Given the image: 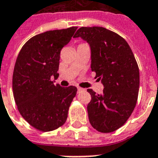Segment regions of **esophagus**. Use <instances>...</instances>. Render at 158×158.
Returning a JSON list of instances; mask_svg holds the SVG:
<instances>
[{"label":"esophagus","mask_w":158,"mask_h":158,"mask_svg":"<svg viewBox=\"0 0 158 158\" xmlns=\"http://www.w3.org/2000/svg\"><path fill=\"white\" fill-rule=\"evenodd\" d=\"M82 90H83V88H78V91H79V92H80V91H82Z\"/></svg>","instance_id":"1"}]
</instances>
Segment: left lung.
Returning a JSON list of instances; mask_svg holds the SVG:
<instances>
[{"mask_svg": "<svg viewBox=\"0 0 158 158\" xmlns=\"http://www.w3.org/2000/svg\"><path fill=\"white\" fill-rule=\"evenodd\" d=\"M80 37L91 48V68L104 89L96 94L88 89V118L92 127L102 133L114 131L125 123L136 105L139 87V67L125 40L101 27H80Z\"/></svg>", "mask_w": 158, "mask_h": 158, "instance_id": "8db88e82", "label": "left lung"}]
</instances>
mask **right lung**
I'll return each instance as SVG.
<instances>
[{"label": "right lung", "mask_w": 158, "mask_h": 158, "mask_svg": "<svg viewBox=\"0 0 158 158\" xmlns=\"http://www.w3.org/2000/svg\"><path fill=\"white\" fill-rule=\"evenodd\" d=\"M77 27L48 31L31 38L20 50L13 74V92L20 114L42 131L56 130L66 121L77 88L55 85L60 52Z\"/></svg>", "instance_id": "add662e5"}]
</instances>
